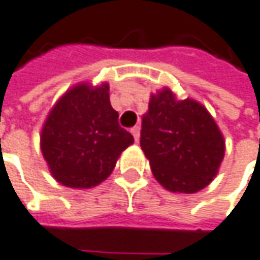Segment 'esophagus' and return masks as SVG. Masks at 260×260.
<instances>
[{
  "instance_id": "1",
  "label": "esophagus",
  "mask_w": 260,
  "mask_h": 260,
  "mask_svg": "<svg viewBox=\"0 0 260 260\" xmlns=\"http://www.w3.org/2000/svg\"><path fill=\"white\" fill-rule=\"evenodd\" d=\"M131 132H132V135H134L135 141L138 143V140H140V126H138V125H137V126H134V128L131 129Z\"/></svg>"
}]
</instances>
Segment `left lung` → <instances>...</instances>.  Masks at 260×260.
I'll list each match as a JSON object with an SVG mask.
<instances>
[{
  "label": "left lung",
  "instance_id": "obj_1",
  "mask_svg": "<svg viewBox=\"0 0 260 260\" xmlns=\"http://www.w3.org/2000/svg\"><path fill=\"white\" fill-rule=\"evenodd\" d=\"M140 144L166 190L192 194L218 174L225 141L213 117L194 100H176L169 88L153 94L143 116Z\"/></svg>",
  "mask_w": 260,
  "mask_h": 260
}]
</instances>
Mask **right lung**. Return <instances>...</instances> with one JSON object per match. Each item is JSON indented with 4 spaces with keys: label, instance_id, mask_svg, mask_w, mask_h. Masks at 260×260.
<instances>
[{
    "label": "right lung",
    "instance_id": "obj_1",
    "mask_svg": "<svg viewBox=\"0 0 260 260\" xmlns=\"http://www.w3.org/2000/svg\"><path fill=\"white\" fill-rule=\"evenodd\" d=\"M109 84H79L55 103L41 132V151L54 179L70 188H91L115 169L134 143L119 126Z\"/></svg>",
    "mask_w": 260,
    "mask_h": 260
}]
</instances>
